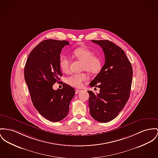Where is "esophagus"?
<instances>
[{
	"label": "esophagus",
	"instance_id": "esophagus-1",
	"mask_svg": "<svg viewBox=\"0 0 158 158\" xmlns=\"http://www.w3.org/2000/svg\"><path fill=\"white\" fill-rule=\"evenodd\" d=\"M81 91V90H78V89H76V90H75V94H78L79 92H80Z\"/></svg>",
	"mask_w": 158,
	"mask_h": 158
}]
</instances>
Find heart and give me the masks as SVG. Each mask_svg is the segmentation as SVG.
<instances>
[{"mask_svg":"<svg viewBox=\"0 0 158 158\" xmlns=\"http://www.w3.org/2000/svg\"><path fill=\"white\" fill-rule=\"evenodd\" d=\"M74 57L83 62L82 70H86L92 74L98 73L102 68V59L100 57L94 55V52L87 47H78L73 52ZM70 60L66 55H61L59 57V66L64 73L69 71ZM89 79V77L84 73L72 74L66 78L68 84L74 87L81 88L83 83Z\"/></svg>","mask_w":158,"mask_h":158,"instance_id":"1","label":"heart"}]
</instances>
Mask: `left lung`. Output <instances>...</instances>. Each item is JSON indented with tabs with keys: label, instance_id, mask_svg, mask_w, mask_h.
Returning a JSON list of instances; mask_svg holds the SVG:
<instances>
[{
	"label": "left lung",
	"instance_id": "obj_1",
	"mask_svg": "<svg viewBox=\"0 0 158 158\" xmlns=\"http://www.w3.org/2000/svg\"><path fill=\"white\" fill-rule=\"evenodd\" d=\"M102 47L105 63L90 83L99 87V94H89L90 114L98 122H108L118 116L127 102L131 89L133 71L124 51L108 40H92Z\"/></svg>",
	"mask_w": 158,
	"mask_h": 158
}]
</instances>
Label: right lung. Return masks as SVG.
<instances>
[{"label":"right lung","instance_id":"add662e5","mask_svg":"<svg viewBox=\"0 0 158 158\" xmlns=\"http://www.w3.org/2000/svg\"><path fill=\"white\" fill-rule=\"evenodd\" d=\"M66 41L47 40L37 45L29 54L24 67V79L33 105L49 121L57 122L68 115L70 102L75 95L74 88L59 81L62 73L59 57ZM57 81L63 88L56 91L53 84Z\"/></svg>","mask_w":158,"mask_h":158}]
</instances>
